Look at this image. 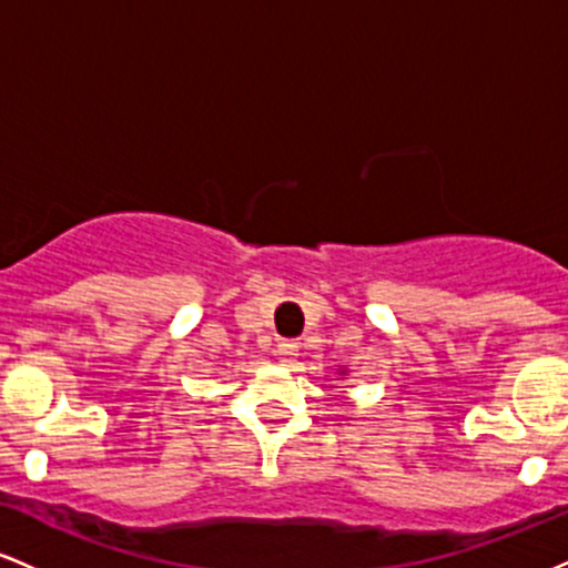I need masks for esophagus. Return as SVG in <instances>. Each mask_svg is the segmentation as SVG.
Returning <instances> with one entry per match:
<instances>
[{"label": "esophagus", "mask_w": 568, "mask_h": 568, "mask_svg": "<svg viewBox=\"0 0 568 568\" xmlns=\"http://www.w3.org/2000/svg\"><path fill=\"white\" fill-rule=\"evenodd\" d=\"M298 355V344L296 342H280L277 344V357H280V363H285V366H288V363H293V357Z\"/></svg>", "instance_id": "1"}]
</instances>
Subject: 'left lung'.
I'll list each match as a JSON object with an SVG mask.
<instances>
[{
  "mask_svg": "<svg viewBox=\"0 0 568 568\" xmlns=\"http://www.w3.org/2000/svg\"><path fill=\"white\" fill-rule=\"evenodd\" d=\"M338 374H342V376H347V368H338Z\"/></svg>",
  "mask_w": 568,
  "mask_h": 568,
  "instance_id": "obj_1",
  "label": "left lung"
}]
</instances>
